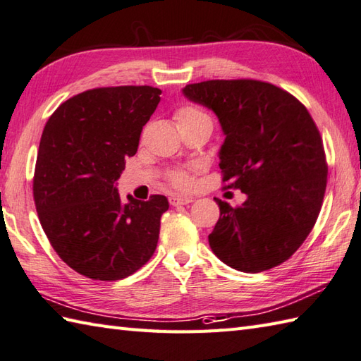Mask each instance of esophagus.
Here are the masks:
<instances>
[{
    "label": "esophagus",
    "mask_w": 361,
    "mask_h": 361,
    "mask_svg": "<svg viewBox=\"0 0 361 361\" xmlns=\"http://www.w3.org/2000/svg\"><path fill=\"white\" fill-rule=\"evenodd\" d=\"M193 201L195 200L191 196H173V197H170V204L174 205V207H179V205H188Z\"/></svg>",
    "instance_id": "34e87169"
}]
</instances>
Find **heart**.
Here are the masks:
<instances>
[{"label": "heart", "instance_id": "b5f03b06", "mask_svg": "<svg viewBox=\"0 0 361 361\" xmlns=\"http://www.w3.org/2000/svg\"><path fill=\"white\" fill-rule=\"evenodd\" d=\"M176 121H178V126L187 128V126H196V124H209L212 126V118L210 115L202 110L201 107L196 106H183L178 112H176ZM171 180L174 185L179 188H187L191 183L190 174L185 171H176L171 174Z\"/></svg>", "mask_w": 361, "mask_h": 361}]
</instances>
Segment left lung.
<instances>
[{
    "instance_id": "8db88e82",
    "label": "left lung",
    "mask_w": 361,
    "mask_h": 361,
    "mask_svg": "<svg viewBox=\"0 0 361 361\" xmlns=\"http://www.w3.org/2000/svg\"><path fill=\"white\" fill-rule=\"evenodd\" d=\"M182 93L218 116L226 137L218 152L223 180L246 195L238 207L215 200L213 254L243 273L288 260L312 232L327 183L324 146L308 110L288 92L254 79L205 80Z\"/></svg>"
}]
</instances>
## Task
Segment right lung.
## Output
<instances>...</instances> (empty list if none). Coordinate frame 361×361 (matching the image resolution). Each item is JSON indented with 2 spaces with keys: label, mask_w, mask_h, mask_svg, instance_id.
<instances>
[{
  "label": "right lung",
  "mask_w": 361,
  "mask_h": 361,
  "mask_svg": "<svg viewBox=\"0 0 361 361\" xmlns=\"http://www.w3.org/2000/svg\"><path fill=\"white\" fill-rule=\"evenodd\" d=\"M149 85L102 87L62 102L40 138L34 201L57 255L93 281L134 274L157 247L161 195L123 202L116 180L160 102Z\"/></svg>",
  "instance_id": "right-lung-1"
}]
</instances>
